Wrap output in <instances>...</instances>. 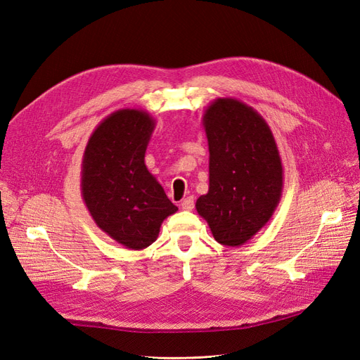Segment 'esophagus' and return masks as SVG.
Here are the masks:
<instances>
[{
	"label": "esophagus",
	"instance_id": "obj_1",
	"mask_svg": "<svg viewBox=\"0 0 360 360\" xmlns=\"http://www.w3.org/2000/svg\"><path fill=\"white\" fill-rule=\"evenodd\" d=\"M181 209L182 210H193L194 209V198L193 197L184 198V200L181 202Z\"/></svg>",
	"mask_w": 360,
	"mask_h": 360
}]
</instances>
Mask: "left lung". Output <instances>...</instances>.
Returning a JSON list of instances; mask_svg holds the SVG:
<instances>
[{
	"label": "left lung",
	"instance_id": "8db88e82",
	"mask_svg": "<svg viewBox=\"0 0 360 360\" xmlns=\"http://www.w3.org/2000/svg\"><path fill=\"white\" fill-rule=\"evenodd\" d=\"M209 191L195 202L215 240L237 248L270 221L283 191V166L267 122L245 102L218 98L203 114Z\"/></svg>",
	"mask_w": 360,
	"mask_h": 360
}]
</instances>
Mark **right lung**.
<instances>
[{
	"mask_svg": "<svg viewBox=\"0 0 360 360\" xmlns=\"http://www.w3.org/2000/svg\"><path fill=\"white\" fill-rule=\"evenodd\" d=\"M154 129L146 111L118 110L93 130L83 154L82 195L89 214L131 250L153 245L163 221L178 210L145 166Z\"/></svg>",
	"mask_w": 360,
	"mask_h": 360,
	"instance_id": "right-lung-1",
	"label": "right lung"
}]
</instances>
